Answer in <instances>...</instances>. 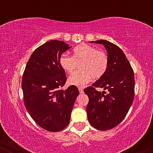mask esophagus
<instances>
[{"label":"esophagus","instance_id":"obj_1","mask_svg":"<svg viewBox=\"0 0 153 153\" xmlns=\"http://www.w3.org/2000/svg\"><path fill=\"white\" fill-rule=\"evenodd\" d=\"M78 90H79V92H80V94H83V92H84L83 89L81 88H79Z\"/></svg>","mask_w":153,"mask_h":153}]
</instances>
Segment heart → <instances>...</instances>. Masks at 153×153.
Returning a JSON list of instances; mask_svg holds the SVG:
<instances>
[{"label":"heart","mask_w":153,"mask_h":153,"mask_svg":"<svg viewBox=\"0 0 153 153\" xmlns=\"http://www.w3.org/2000/svg\"><path fill=\"white\" fill-rule=\"evenodd\" d=\"M61 68L68 73H72L79 65L80 71L75 72L68 78L69 84L83 87L90 81L91 76L99 79L105 74L108 65V57L103 51L96 47L82 44L75 47L73 57L62 54L59 57Z\"/></svg>","instance_id":"obj_1"}]
</instances>
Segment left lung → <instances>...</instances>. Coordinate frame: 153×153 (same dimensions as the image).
Here are the masks:
<instances>
[{"label": "left lung", "instance_id": "8db88e82", "mask_svg": "<svg viewBox=\"0 0 153 153\" xmlns=\"http://www.w3.org/2000/svg\"><path fill=\"white\" fill-rule=\"evenodd\" d=\"M101 44L106 49L108 69L97 81L84 89L89 99L86 107L88 122L99 130L117 127L127 114L134 96V71L123 51L106 40L91 42ZM96 87L108 91L101 92Z\"/></svg>", "mask_w": 153, "mask_h": 153}]
</instances>
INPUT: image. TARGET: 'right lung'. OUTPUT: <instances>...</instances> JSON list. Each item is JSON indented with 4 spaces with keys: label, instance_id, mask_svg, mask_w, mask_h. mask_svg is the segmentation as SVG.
<instances>
[{
    "label": "right lung",
    "instance_id": "1",
    "mask_svg": "<svg viewBox=\"0 0 153 153\" xmlns=\"http://www.w3.org/2000/svg\"><path fill=\"white\" fill-rule=\"evenodd\" d=\"M71 47L62 41L47 42L34 51L22 77L26 110L34 122L47 131L55 132L68 125L79 94L75 85L66 90L61 88L67 78L59 57Z\"/></svg>",
    "mask_w": 153,
    "mask_h": 153
}]
</instances>
